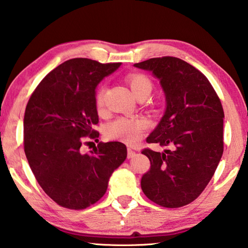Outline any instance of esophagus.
<instances>
[{
  "mask_svg": "<svg viewBox=\"0 0 248 248\" xmlns=\"http://www.w3.org/2000/svg\"><path fill=\"white\" fill-rule=\"evenodd\" d=\"M136 156V152L132 149H128V158H132Z\"/></svg>",
  "mask_w": 248,
  "mask_h": 248,
  "instance_id": "34e87169",
  "label": "esophagus"
}]
</instances>
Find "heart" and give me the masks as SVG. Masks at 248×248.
Masks as SVG:
<instances>
[{
	"label": "heart",
	"mask_w": 248,
	"mask_h": 248,
	"mask_svg": "<svg viewBox=\"0 0 248 248\" xmlns=\"http://www.w3.org/2000/svg\"><path fill=\"white\" fill-rule=\"evenodd\" d=\"M127 82L136 97L142 94L149 95L152 91V83L143 74L129 75L127 78ZM103 97L104 90L103 87H99L95 95L96 106L98 109L103 107ZM148 127L149 121L144 117H139V118L120 117V118H117L107 124L106 136L109 139L133 144L141 139V137L143 136Z\"/></svg>",
	"instance_id": "1"
}]
</instances>
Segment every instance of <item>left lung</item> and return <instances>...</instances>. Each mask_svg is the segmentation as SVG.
I'll return each instance as SVG.
<instances>
[{"label": "left lung", "mask_w": 248, "mask_h": 248, "mask_svg": "<svg viewBox=\"0 0 248 248\" xmlns=\"http://www.w3.org/2000/svg\"><path fill=\"white\" fill-rule=\"evenodd\" d=\"M133 66L152 72L166 103L164 115L146 141L169 149L162 153L142 151L151 169L142 177L141 188L162 207H183L203 191L219 165L223 108L208 78L184 60L153 58Z\"/></svg>", "instance_id": "1"}]
</instances>
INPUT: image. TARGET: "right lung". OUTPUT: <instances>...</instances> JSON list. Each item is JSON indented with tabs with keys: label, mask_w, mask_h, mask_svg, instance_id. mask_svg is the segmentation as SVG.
<instances>
[{
	"label": "right lung",
	"mask_w": 248,
	"mask_h": 248,
	"mask_svg": "<svg viewBox=\"0 0 248 248\" xmlns=\"http://www.w3.org/2000/svg\"><path fill=\"white\" fill-rule=\"evenodd\" d=\"M121 63L85 58L63 62L45 77L28 100L24 150L37 182L53 201L79 210L102 198L115 170L127 157L117 141L82 153L84 138H98L96 89Z\"/></svg>",
	"instance_id": "1"
}]
</instances>
